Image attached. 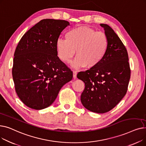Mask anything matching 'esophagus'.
I'll use <instances>...</instances> for the list:
<instances>
[{
  "instance_id": "esophagus-1",
  "label": "esophagus",
  "mask_w": 146,
  "mask_h": 146,
  "mask_svg": "<svg viewBox=\"0 0 146 146\" xmlns=\"http://www.w3.org/2000/svg\"><path fill=\"white\" fill-rule=\"evenodd\" d=\"M73 78L74 79H76V78H77V72H76V71H73Z\"/></svg>"
}]
</instances>
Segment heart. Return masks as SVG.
Here are the masks:
<instances>
[{
    "label": "heart",
    "mask_w": 146,
    "mask_h": 146,
    "mask_svg": "<svg viewBox=\"0 0 146 146\" xmlns=\"http://www.w3.org/2000/svg\"><path fill=\"white\" fill-rule=\"evenodd\" d=\"M66 38H58L56 41V50L59 58L69 63L74 56L76 57L72 66L79 68L94 67L101 61L108 50V40L106 34L96 31L87 27H80L69 30Z\"/></svg>",
    "instance_id": "obj_1"
}]
</instances>
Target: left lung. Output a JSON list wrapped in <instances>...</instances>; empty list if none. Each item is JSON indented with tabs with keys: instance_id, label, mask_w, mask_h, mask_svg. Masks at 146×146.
<instances>
[{
	"instance_id": "left-lung-1",
	"label": "left lung",
	"mask_w": 146,
	"mask_h": 146,
	"mask_svg": "<svg viewBox=\"0 0 146 146\" xmlns=\"http://www.w3.org/2000/svg\"><path fill=\"white\" fill-rule=\"evenodd\" d=\"M108 40V50L95 66L80 72L77 77L85 83L80 101L90 111L103 113L113 109L124 98L131 74L127 49L114 31L101 24Z\"/></svg>"
}]
</instances>
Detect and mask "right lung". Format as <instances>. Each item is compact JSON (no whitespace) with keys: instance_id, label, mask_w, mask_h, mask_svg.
Wrapping results in <instances>:
<instances>
[{"instance_id":"right-lung-1","label":"right lung","mask_w":146,"mask_h":146,"mask_svg":"<svg viewBox=\"0 0 146 146\" xmlns=\"http://www.w3.org/2000/svg\"><path fill=\"white\" fill-rule=\"evenodd\" d=\"M70 24L64 20L40 21L22 36L14 53L12 77L21 101L40 110L54 101L73 72L57 56L56 41Z\"/></svg>"}]
</instances>
